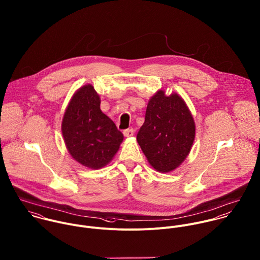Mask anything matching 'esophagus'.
Here are the masks:
<instances>
[{"instance_id": "1", "label": "esophagus", "mask_w": 260, "mask_h": 260, "mask_svg": "<svg viewBox=\"0 0 260 260\" xmlns=\"http://www.w3.org/2000/svg\"><path fill=\"white\" fill-rule=\"evenodd\" d=\"M123 135H124V137H126V138L133 137V136L135 135V131H134V128H127V129H124V131H123Z\"/></svg>"}]
</instances>
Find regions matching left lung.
<instances>
[{"label":"left lung","mask_w":260,"mask_h":260,"mask_svg":"<svg viewBox=\"0 0 260 260\" xmlns=\"http://www.w3.org/2000/svg\"><path fill=\"white\" fill-rule=\"evenodd\" d=\"M196 138V123L183 98L159 90L148 102L145 122L137 141L150 165L158 172L178 168L188 156Z\"/></svg>","instance_id":"obj_1"}]
</instances>
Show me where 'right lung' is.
Instances as JSON below:
<instances>
[{
	"label": "right lung",
	"mask_w": 260,
	"mask_h": 260,
	"mask_svg": "<svg viewBox=\"0 0 260 260\" xmlns=\"http://www.w3.org/2000/svg\"><path fill=\"white\" fill-rule=\"evenodd\" d=\"M100 97L91 84L72 96L61 121L70 155L81 165L100 169L111 162L123 141L115 123L100 109Z\"/></svg>",
	"instance_id": "1"
}]
</instances>
